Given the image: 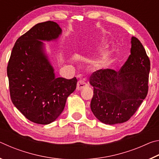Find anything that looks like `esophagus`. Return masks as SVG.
<instances>
[{
    "mask_svg": "<svg viewBox=\"0 0 159 159\" xmlns=\"http://www.w3.org/2000/svg\"><path fill=\"white\" fill-rule=\"evenodd\" d=\"M87 86V84H86L85 81H83L82 80H79L77 83V87H76V90H80L83 89V88H85Z\"/></svg>",
    "mask_w": 159,
    "mask_h": 159,
    "instance_id": "esophagus-1",
    "label": "esophagus"
}]
</instances>
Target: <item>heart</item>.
Returning a JSON list of instances; mask_svg holds the SVG:
<instances>
[{
  "label": "heart",
  "mask_w": 159,
  "mask_h": 159,
  "mask_svg": "<svg viewBox=\"0 0 159 159\" xmlns=\"http://www.w3.org/2000/svg\"><path fill=\"white\" fill-rule=\"evenodd\" d=\"M98 43L99 46L100 48H107V41L104 37H101L100 39H99ZM110 57V52L107 50H104L103 52L101 53L100 57H99V61L101 62H104L106 61Z\"/></svg>",
  "instance_id": "b5f03b06"
}]
</instances>
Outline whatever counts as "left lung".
<instances>
[{"label":"left lung","instance_id":"1","mask_svg":"<svg viewBox=\"0 0 159 159\" xmlns=\"http://www.w3.org/2000/svg\"><path fill=\"white\" fill-rule=\"evenodd\" d=\"M150 61L143 45L131 38L130 55L119 71L99 69L90 83L94 88L90 103L93 114L102 123L114 125L127 121L148 93Z\"/></svg>","mask_w":159,"mask_h":159}]
</instances>
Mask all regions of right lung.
Here are the masks:
<instances>
[{
    "label": "right lung",
    "instance_id": "right-lung-1",
    "mask_svg": "<svg viewBox=\"0 0 159 159\" xmlns=\"http://www.w3.org/2000/svg\"><path fill=\"white\" fill-rule=\"evenodd\" d=\"M62 33L52 21L39 23L17 40L7 68L10 98L31 121L50 124L63 111L77 79L55 76L43 41H57Z\"/></svg>",
    "mask_w": 159,
    "mask_h": 159
}]
</instances>
